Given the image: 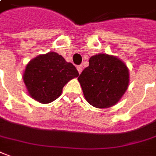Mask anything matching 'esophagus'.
Segmentation results:
<instances>
[{
	"label": "esophagus",
	"mask_w": 156,
	"mask_h": 156,
	"mask_svg": "<svg viewBox=\"0 0 156 156\" xmlns=\"http://www.w3.org/2000/svg\"><path fill=\"white\" fill-rule=\"evenodd\" d=\"M77 70H78V72H79V74H80L81 71H82V65H79V66H77Z\"/></svg>",
	"instance_id": "esophagus-1"
}]
</instances>
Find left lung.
Segmentation results:
<instances>
[{
  "instance_id": "obj_1",
  "label": "left lung",
  "mask_w": 156,
  "mask_h": 156,
  "mask_svg": "<svg viewBox=\"0 0 156 156\" xmlns=\"http://www.w3.org/2000/svg\"><path fill=\"white\" fill-rule=\"evenodd\" d=\"M86 100L105 109L116 105L129 84L128 69L115 56L99 53L89 59V66L78 77Z\"/></svg>"
}]
</instances>
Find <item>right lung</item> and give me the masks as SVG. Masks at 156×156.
Listing matches in <instances>:
<instances>
[{"label": "right lung", "instance_id": "right-lung-1", "mask_svg": "<svg viewBox=\"0 0 156 156\" xmlns=\"http://www.w3.org/2000/svg\"><path fill=\"white\" fill-rule=\"evenodd\" d=\"M78 76L71 63L52 51L30 61L23 79L31 98L41 104H49L61 95L65 84Z\"/></svg>", "mask_w": 156, "mask_h": 156}]
</instances>
